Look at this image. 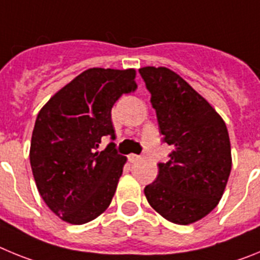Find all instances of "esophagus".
Instances as JSON below:
<instances>
[{"label":"esophagus","mask_w":260,"mask_h":260,"mask_svg":"<svg viewBox=\"0 0 260 260\" xmlns=\"http://www.w3.org/2000/svg\"><path fill=\"white\" fill-rule=\"evenodd\" d=\"M127 158H128V161H130V162H135V161H138L139 158H141V156L135 155V153H132V155L127 156Z\"/></svg>","instance_id":"esophagus-1"}]
</instances>
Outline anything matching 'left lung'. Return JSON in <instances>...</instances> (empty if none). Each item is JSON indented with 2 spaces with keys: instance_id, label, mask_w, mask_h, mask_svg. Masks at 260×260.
Returning <instances> with one entry per match:
<instances>
[{
  "instance_id": "left-lung-1",
  "label": "left lung",
  "mask_w": 260,
  "mask_h": 260,
  "mask_svg": "<svg viewBox=\"0 0 260 260\" xmlns=\"http://www.w3.org/2000/svg\"><path fill=\"white\" fill-rule=\"evenodd\" d=\"M156 112L169 161L144 187L151 207L174 224L187 225L211 212L221 199L232 169L228 128L216 110L187 82L167 68L139 69Z\"/></svg>"
}]
</instances>
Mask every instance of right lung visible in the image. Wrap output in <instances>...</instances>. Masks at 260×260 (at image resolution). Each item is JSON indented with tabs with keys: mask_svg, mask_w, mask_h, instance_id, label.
I'll return each mask as SVG.
<instances>
[{
	"mask_svg": "<svg viewBox=\"0 0 260 260\" xmlns=\"http://www.w3.org/2000/svg\"><path fill=\"white\" fill-rule=\"evenodd\" d=\"M135 70L83 71L39 112L29 161L41 198L70 224H86L109 207L126 157L103 137L114 139L112 108L137 89Z\"/></svg>",
	"mask_w": 260,
	"mask_h": 260,
	"instance_id": "right-lung-1",
	"label": "right lung"
}]
</instances>
